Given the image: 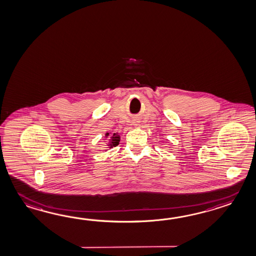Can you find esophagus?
<instances>
[{"instance_id": "34e87169", "label": "esophagus", "mask_w": 256, "mask_h": 256, "mask_svg": "<svg viewBox=\"0 0 256 256\" xmlns=\"http://www.w3.org/2000/svg\"><path fill=\"white\" fill-rule=\"evenodd\" d=\"M135 125H136V124H135Z\"/></svg>"}]
</instances>
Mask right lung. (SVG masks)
<instances>
[{"instance_id":"add662e5","label":"right lung","mask_w":256,"mask_h":256,"mask_svg":"<svg viewBox=\"0 0 256 256\" xmlns=\"http://www.w3.org/2000/svg\"><path fill=\"white\" fill-rule=\"evenodd\" d=\"M106 138H108V148H110L116 147L120 144V133H111V132H106ZM104 150H108V148H106Z\"/></svg>"}]
</instances>
